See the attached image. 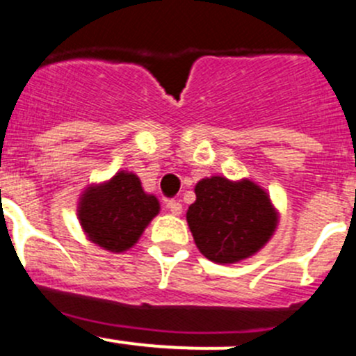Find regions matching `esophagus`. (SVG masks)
<instances>
[{"instance_id": "esophagus-1", "label": "esophagus", "mask_w": 356, "mask_h": 356, "mask_svg": "<svg viewBox=\"0 0 356 356\" xmlns=\"http://www.w3.org/2000/svg\"><path fill=\"white\" fill-rule=\"evenodd\" d=\"M167 209L170 210V213H174V216H181L182 213V205L179 200H170V202H167Z\"/></svg>"}]
</instances>
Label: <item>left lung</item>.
Segmentation results:
<instances>
[{"label": "left lung", "instance_id": "1", "mask_svg": "<svg viewBox=\"0 0 356 356\" xmlns=\"http://www.w3.org/2000/svg\"><path fill=\"white\" fill-rule=\"evenodd\" d=\"M195 195L186 220L198 250L217 264H234L255 255L280 222L268 191L248 177H205L196 182Z\"/></svg>", "mask_w": 356, "mask_h": 356}]
</instances>
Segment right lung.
<instances>
[{
	"mask_svg": "<svg viewBox=\"0 0 356 356\" xmlns=\"http://www.w3.org/2000/svg\"><path fill=\"white\" fill-rule=\"evenodd\" d=\"M158 213L156 196L144 191L140 179L129 170L86 186L76 207L86 238L113 254L130 250Z\"/></svg>",
	"mask_w": 356,
	"mask_h": 356,
	"instance_id": "obj_1",
	"label": "right lung"
}]
</instances>
